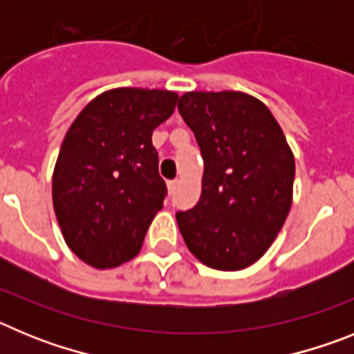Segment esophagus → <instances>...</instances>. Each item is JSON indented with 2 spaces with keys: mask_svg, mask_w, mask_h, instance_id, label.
Listing matches in <instances>:
<instances>
[{
  "mask_svg": "<svg viewBox=\"0 0 354 354\" xmlns=\"http://www.w3.org/2000/svg\"><path fill=\"white\" fill-rule=\"evenodd\" d=\"M175 186H177V179H174V180H168V192H174L175 189Z\"/></svg>",
  "mask_w": 354,
  "mask_h": 354,
  "instance_id": "34e87169",
  "label": "esophagus"
}]
</instances>
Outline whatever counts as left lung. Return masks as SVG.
<instances>
[{
  "label": "left lung",
  "instance_id": "left-lung-1",
  "mask_svg": "<svg viewBox=\"0 0 354 354\" xmlns=\"http://www.w3.org/2000/svg\"><path fill=\"white\" fill-rule=\"evenodd\" d=\"M179 113L204 159L202 195L175 214L212 270H245L268 252L292 204L294 156L268 106L243 92H187Z\"/></svg>",
  "mask_w": 354,
  "mask_h": 354
}]
</instances>
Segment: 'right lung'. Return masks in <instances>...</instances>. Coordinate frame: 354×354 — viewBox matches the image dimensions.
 Masks as SVG:
<instances>
[{
  "instance_id": "1",
  "label": "right lung",
  "mask_w": 354,
  "mask_h": 354,
  "mask_svg": "<svg viewBox=\"0 0 354 354\" xmlns=\"http://www.w3.org/2000/svg\"><path fill=\"white\" fill-rule=\"evenodd\" d=\"M177 99L168 90H108L65 134L53 174L55 214L68 248L97 270L138 255L161 211L167 184L152 133Z\"/></svg>"
}]
</instances>
